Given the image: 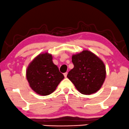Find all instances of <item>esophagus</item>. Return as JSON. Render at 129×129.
Listing matches in <instances>:
<instances>
[{
  "label": "esophagus",
  "instance_id": "34e87169",
  "mask_svg": "<svg viewBox=\"0 0 129 129\" xmlns=\"http://www.w3.org/2000/svg\"><path fill=\"white\" fill-rule=\"evenodd\" d=\"M67 75H68L67 72H65V73H64V76L65 78H66V77H67Z\"/></svg>",
  "mask_w": 129,
  "mask_h": 129
}]
</instances>
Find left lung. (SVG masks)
<instances>
[{
  "mask_svg": "<svg viewBox=\"0 0 129 129\" xmlns=\"http://www.w3.org/2000/svg\"><path fill=\"white\" fill-rule=\"evenodd\" d=\"M74 67L67 77L76 89L84 95H90L101 88L106 78V71L103 61L95 54L84 50L72 57Z\"/></svg>",
  "mask_w": 129,
  "mask_h": 129,
  "instance_id": "1",
  "label": "left lung"
}]
</instances>
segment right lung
Masks as SVG:
<instances>
[{
    "label": "right lung",
    "mask_w": 129,
    "mask_h": 129,
    "mask_svg": "<svg viewBox=\"0 0 129 129\" xmlns=\"http://www.w3.org/2000/svg\"><path fill=\"white\" fill-rule=\"evenodd\" d=\"M26 75L31 88L43 96L52 93L64 78L48 52L39 54L29 63Z\"/></svg>",
    "instance_id": "right-lung-1"
}]
</instances>
